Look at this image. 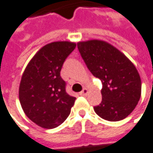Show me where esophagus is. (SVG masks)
Here are the masks:
<instances>
[{"label": "esophagus", "instance_id": "obj_1", "mask_svg": "<svg viewBox=\"0 0 153 153\" xmlns=\"http://www.w3.org/2000/svg\"><path fill=\"white\" fill-rule=\"evenodd\" d=\"M87 94H88V90L85 89H85H83V90L79 93V94H80V95H83V96H85Z\"/></svg>", "mask_w": 153, "mask_h": 153}]
</instances>
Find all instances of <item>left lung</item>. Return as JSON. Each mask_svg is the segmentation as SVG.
<instances>
[{
    "instance_id": "obj_1",
    "label": "left lung",
    "mask_w": 153,
    "mask_h": 153,
    "mask_svg": "<svg viewBox=\"0 0 153 153\" xmlns=\"http://www.w3.org/2000/svg\"><path fill=\"white\" fill-rule=\"evenodd\" d=\"M87 68L102 83V100L94 107L102 119L118 121L129 116L141 97L142 83L136 67L122 53L105 42L77 43Z\"/></svg>"
}]
</instances>
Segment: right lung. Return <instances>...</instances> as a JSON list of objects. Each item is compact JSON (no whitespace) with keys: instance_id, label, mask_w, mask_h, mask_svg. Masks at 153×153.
Wrapping results in <instances>:
<instances>
[{"instance_id":"1","label":"right lung","mask_w":153,"mask_h":153,"mask_svg":"<svg viewBox=\"0 0 153 153\" xmlns=\"http://www.w3.org/2000/svg\"><path fill=\"white\" fill-rule=\"evenodd\" d=\"M75 47L70 42L47 44L35 54L22 74L21 105L26 116L41 127L55 128L70 114L76 98L66 92V82L60 71Z\"/></svg>"}]
</instances>
